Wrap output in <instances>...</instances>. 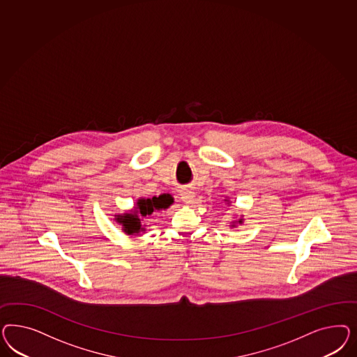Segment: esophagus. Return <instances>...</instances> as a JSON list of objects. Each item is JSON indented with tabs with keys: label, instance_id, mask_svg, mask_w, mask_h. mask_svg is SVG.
Returning a JSON list of instances; mask_svg holds the SVG:
<instances>
[{
	"label": "esophagus",
	"instance_id": "obj_1",
	"mask_svg": "<svg viewBox=\"0 0 357 357\" xmlns=\"http://www.w3.org/2000/svg\"><path fill=\"white\" fill-rule=\"evenodd\" d=\"M181 199L183 200V203H185V204H190V203H192L194 202V191L191 190V188H184V190H182L181 191Z\"/></svg>",
	"mask_w": 357,
	"mask_h": 357
}]
</instances>
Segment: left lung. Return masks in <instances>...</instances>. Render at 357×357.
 Masks as SVG:
<instances>
[{
  "label": "left lung",
  "instance_id": "left-lung-1",
  "mask_svg": "<svg viewBox=\"0 0 357 357\" xmlns=\"http://www.w3.org/2000/svg\"><path fill=\"white\" fill-rule=\"evenodd\" d=\"M239 222H242V220H239Z\"/></svg>",
  "mask_w": 357,
  "mask_h": 357
}]
</instances>
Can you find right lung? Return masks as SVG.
<instances>
[{
  "instance_id": "add662e5",
  "label": "right lung",
  "mask_w": 357,
  "mask_h": 357,
  "mask_svg": "<svg viewBox=\"0 0 357 357\" xmlns=\"http://www.w3.org/2000/svg\"><path fill=\"white\" fill-rule=\"evenodd\" d=\"M173 204V197L169 194L160 195L158 197H151V199H140L137 202V208L135 209L133 213H124L123 216H118V221L123 225L124 231L132 236L136 233H140V230H145L141 227V221L146 216H151L154 211L165 209Z\"/></svg>"
}]
</instances>
